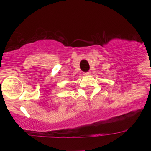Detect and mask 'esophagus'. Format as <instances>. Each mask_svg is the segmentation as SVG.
<instances>
[{
    "instance_id": "obj_1",
    "label": "esophagus",
    "mask_w": 151,
    "mask_h": 151,
    "mask_svg": "<svg viewBox=\"0 0 151 151\" xmlns=\"http://www.w3.org/2000/svg\"><path fill=\"white\" fill-rule=\"evenodd\" d=\"M90 74H91V73H90V72H85V73H84V75L85 76L90 75Z\"/></svg>"
}]
</instances>
